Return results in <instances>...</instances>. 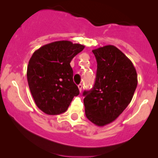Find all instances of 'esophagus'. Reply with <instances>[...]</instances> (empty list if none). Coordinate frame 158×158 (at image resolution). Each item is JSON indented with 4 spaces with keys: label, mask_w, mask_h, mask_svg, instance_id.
<instances>
[{
    "label": "esophagus",
    "mask_w": 158,
    "mask_h": 158,
    "mask_svg": "<svg viewBox=\"0 0 158 158\" xmlns=\"http://www.w3.org/2000/svg\"><path fill=\"white\" fill-rule=\"evenodd\" d=\"M78 88H79V91L81 92V90H82V85H81V84H79V85H78Z\"/></svg>",
    "instance_id": "34e87169"
}]
</instances>
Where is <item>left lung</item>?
Masks as SVG:
<instances>
[{"label": "left lung", "instance_id": "8db88e82", "mask_svg": "<svg viewBox=\"0 0 158 158\" xmlns=\"http://www.w3.org/2000/svg\"><path fill=\"white\" fill-rule=\"evenodd\" d=\"M97 62L91 90H85V115L90 122L104 126L115 120L131 102L137 85L135 68L113 45L92 50Z\"/></svg>", "mask_w": 158, "mask_h": 158}]
</instances>
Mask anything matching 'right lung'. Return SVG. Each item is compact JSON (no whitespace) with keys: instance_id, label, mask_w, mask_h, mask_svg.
Instances as JSON below:
<instances>
[{"instance_id":"obj_1","label":"right lung","mask_w":158,"mask_h":158,"mask_svg":"<svg viewBox=\"0 0 158 158\" xmlns=\"http://www.w3.org/2000/svg\"><path fill=\"white\" fill-rule=\"evenodd\" d=\"M84 48L80 44L59 41L44 45L32 54L27 66V81L36 106L44 113H64L79 94L70 63Z\"/></svg>"}]
</instances>
